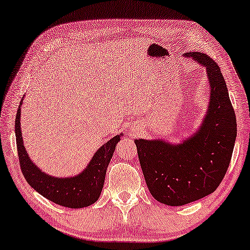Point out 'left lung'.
<instances>
[{
    "label": "left lung",
    "instance_id": "1",
    "mask_svg": "<svg viewBox=\"0 0 250 250\" xmlns=\"http://www.w3.org/2000/svg\"><path fill=\"white\" fill-rule=\"evenodd\" d=\"M184 56L207 70L210 101L200 128L180 144L135 140L149 192L170 207L194 202L217 189L231 161L237 137L236 115L217 62L197 51Z\"/></svg>",
    "mask_w": 250,
    "mask_h": 250
}]
</instances>
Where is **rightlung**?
Segmentation results:
<instances>
[{"mask_svg": "<svg viewBox=\"0 0 250 250\" xmlns=\"http://www.w3.org/2000/svg\"><path fill=\"white\" fill-rule=\"evenodd\" d=\"M23 100V99H22ZM19 105L16 118V138L19 161L22 174L33 189L51 202L70 208H81L95 203L101 195L106 168L121 139L122 133L107 140L100 147L83 172L70 177H56L42 172L29 157L23 145L21 131V106Z\"/></svg>", "mask_w": 250, "mask_h": 250, "instance_id": "right-lung-1", "label": "right lung"}]
</instances>
